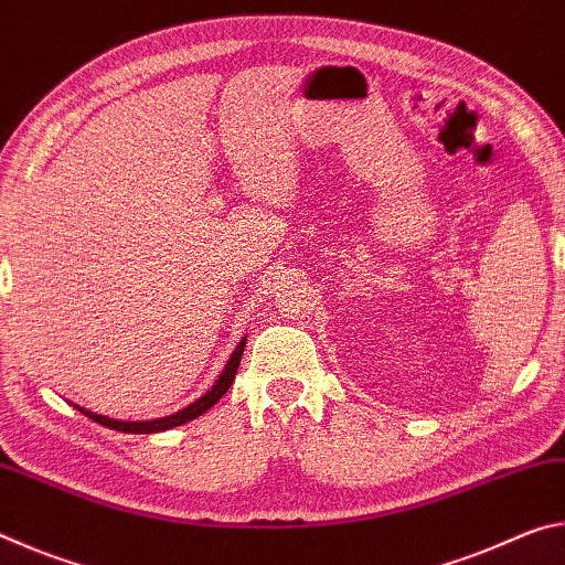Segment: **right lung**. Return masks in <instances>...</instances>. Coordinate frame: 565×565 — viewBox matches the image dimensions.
I'll list each match as a JSON object with an SVG mask.
<instances>
[{"label": "right lung", "instance_id": "obj_1", "mask_svg": "<svg viewBox=\"0 0 565 565\" xmlns=\"http://www.w3.org/2000/svg\"><path fill=\"white\" fill-rule=\"evenodd\" d=\"M244 347H246V337L238 341V347L234 349L232 356H228L224 371L214 381V386L209 388L204 396H199L196 401H191L189 406L177 411V414H169V416H161V418H151V420H119V418H109V416L94 414V411L82 408V406H76V404H74V408L79 411V414L89 416L94 424L114 428V431H121V434H161V431H169V428H177L181 424H189V420H194V418H199L202 414H206V411L212 408L216 401L226 394L228 386L234 384V376H236L238 361H242Z\"/></svg>", "mask_w": 565, "mask_h": 565}]
</instances>
